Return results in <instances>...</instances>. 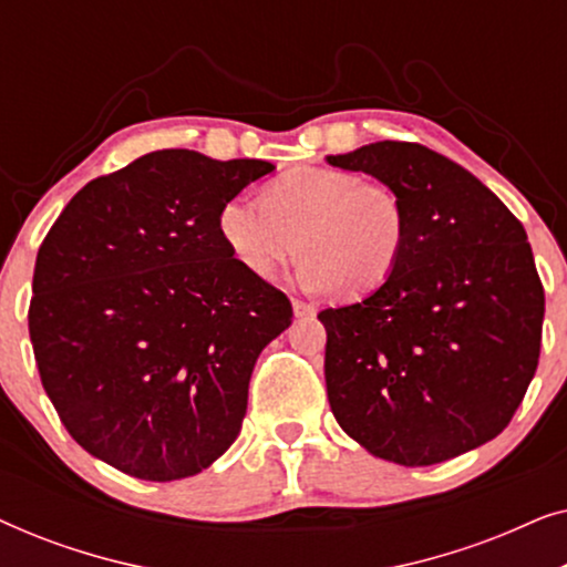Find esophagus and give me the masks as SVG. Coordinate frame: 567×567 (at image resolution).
I'll return each mask as SVG.
<instances>
[{
	"mask_svg": "<svg viewBox=\"0 0 567 567\" xmlns=\"http://www.w3.org/2000/svg\"><path fill=\"white\" fill-rule=\"evenodd\" d=\"M291 307H293V315H297V317H312L315 315V305H309V301L291 299Z\"/></svg>",
	"mask_w": 567,
	"mask_h": 567,
	"instance_id": "34e87169",
	"label": "esophagus"
}]
</instances>
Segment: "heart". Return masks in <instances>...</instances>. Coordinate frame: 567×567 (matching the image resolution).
I'll return each instance as SVG.
<instances>
[{
	"label": "heart",
	"instance_id": "b5f03b06",
	"mask_svg": "<svg viewBox=\"0 0 567 567\" xmlns=\"http://www.w3.org/2000/svg\"><path fill=\"white\" fill-rule=\"evenodd\" d=\"M260 200L229 198L216 221L231 258L258 281H274L299 250L301 284L361 297L379 289L405 252L408 208L386 183L297 167L270 181Z\"/></svg>",
	"mask_w": 567,
	"mask_h": 567
}]
</instances>
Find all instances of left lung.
<instances>
[{
    "label": "left lung",
    "instance_id": "left-lung-1",
    "mask_svg": "<svg viewBox=\"0 0 567 567\" xmlns=\"http://www.w3.org/2000/svg\"><path fill=\"white\" fill-rule=\"evenodd\" d=\"M400 193L408 245L355 305L322 309L324 382L348 436L429 467L498 436L539 361L545 289L522 221L429 146L377 142L328 157Z\"/></svg>",
    "mask_w": 567,
    "mask_h": 567
}]
</instances>
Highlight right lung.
<instances>
[{
  "instance_id": "add662e5",
  "label": "right lung",
  "mask_w": 567,
  "mask_h": 567,
  "mask_svg": "<svg viewBox=\"0 0 567 567\" xmlns=\"http://www.w3.org/2000/svg\"><path fill=\"white\" fill-rule=\"evenodd\" d=\"M262 159L150 152L84 185L35 258L28 328L43 390L84 452L169 483L235 444L255 361L291 301L219 237Z\"/></svg>"
}]
</instances>
